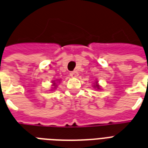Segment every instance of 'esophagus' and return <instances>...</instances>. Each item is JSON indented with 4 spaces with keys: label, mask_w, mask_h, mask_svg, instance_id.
<instances>
[{
    "label": "esophagus",
    "mask_w": 148,
    "mask_h": 148,
    "mask_svg": "<svg viewBox=\"0 0 148 148\" xmlns=\"http://www.w3.org/2000/svg\"><path fill=\"white\" fill-rule=\"evenodd\" d=\"M70 75L71 77H77L78 76V72L76 71H71L70 73Z\"/></svg>",
    "instance_id": "obj_1"
}]
</instances>
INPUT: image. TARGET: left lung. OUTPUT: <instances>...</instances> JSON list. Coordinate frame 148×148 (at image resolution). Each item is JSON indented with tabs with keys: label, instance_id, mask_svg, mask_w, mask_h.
<instances>
[{
	"label": "left lung",
	"instance_id": "8db88e82",
	"mask_svg": "<svg viewBox=\"0 0 148 148\" xmlns=\"http://www.w3.org/2000/svg\"><path fill=\"white\" fill-rule=\"evenodd\" d=\"M94 87L97 88V89H98V90H99V86L98 84H97V82L96 83V85H95V86H94Z\"/></svg>",
	"mask_w": 148,
	"mask_h": 148
}]
</instances>
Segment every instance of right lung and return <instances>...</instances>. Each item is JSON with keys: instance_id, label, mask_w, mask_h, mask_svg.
<instances>
[{"instance_id": "add662e5", "label": "right lung", "mask_w": 148, "mask_h": 148, "mask_svg": "<svg viewBox=\"0 0 148 148\" xmlns=\"http://www.w3.org/2000/svg\"><path fill=\"white\" fill-rule=\"evenodd\" d=\"M55 84H56V83H54V82H53V86H56V85H55Z\"/></svg>"}]
</instances>
